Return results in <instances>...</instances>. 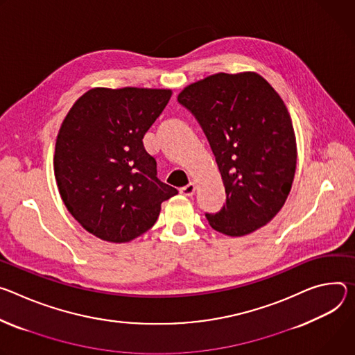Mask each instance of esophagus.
I'll use <instances>...</instances> for the list:
<instances>
[{
  "mask_svg": "<svg viewBox=\"0 0 355 355\" xmlns=\"http://www.w3.org/2000/svg\"><path fill=\"white\" fill-rule=\"evenodd\" d=\"M194 190H196V184L194 183H189V184H186V186H183V187H180V193L183 194V196H191L193 193H194Z\"/></svg>",
  "mask_w": 355,
  "mask_h": 355,
  "instance_id": "esophagus-1",
  "label": "esophagus"
}]
</instances>
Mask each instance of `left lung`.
<instances>
[{"label":"left lung","instance_id":"obj_1","mask_svg":"<svg viewBox=\"0 0 355 355\" xmlns=\"http://www.w3.org/2000/svg\"><path fill=\"white\" fill-rule=\"evenodd\" d=\"M200 124L221 173L225 205L210 214L218 232L241 237L284 207L296 171V138L284 100L257 73H217L178 96Z\"/></svg>","mask_w":355,"mask_h":355}]
</instances>
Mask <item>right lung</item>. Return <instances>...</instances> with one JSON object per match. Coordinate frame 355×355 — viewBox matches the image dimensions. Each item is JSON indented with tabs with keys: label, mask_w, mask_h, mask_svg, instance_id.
Segmentation results:
<instances>
[{
	"label": "right lung",
	"mask_w": 355,
	"mask_h": 355,
	"mask_svg": "<svg viewBox=\"0 0 355 355\" xmlns=\"http://www.w3.org/2000/svg\"><path fill=\"white\" fill-rule=\"evenodd\" d=\"M172 96L165 89H92L58 134L55 176L70 214L96 237L128 243L157 220L178 190L156 176L144 135Z\"/></svg>",
	"instance_id": "1"
}]
</instances>
